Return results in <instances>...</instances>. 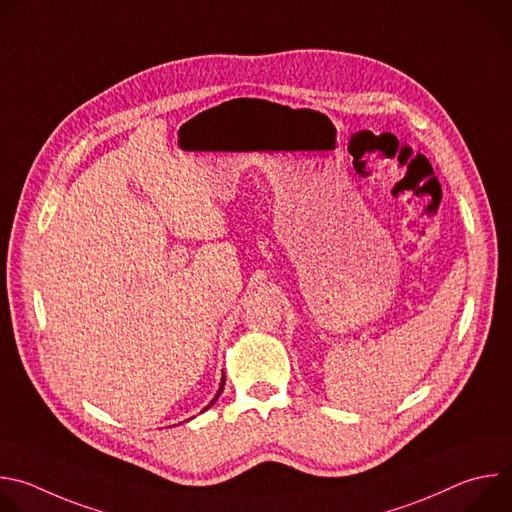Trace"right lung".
<instances>
[{
	"instance_id": "add662e5",
	"label": "right lung",
	"mask_w": 512,
	"mask_h": 512,
	"mask_svg": "<svg viewBox=\"0 0 512 512\" xmlns=\"http://www.w3.org/2000/svg\"><path fill=\"white\" fill-rule=\"evenodd\" d=\"M223 389H225V375H223V381H221V387H218V393H216V395H214V399H212V401H210V403H208V407H210V405H212V403H214V401H216V399H218V395H221V393H223ZM208 407H204V411H206V409H208Z\"/></svg>"
}]
</instances>
